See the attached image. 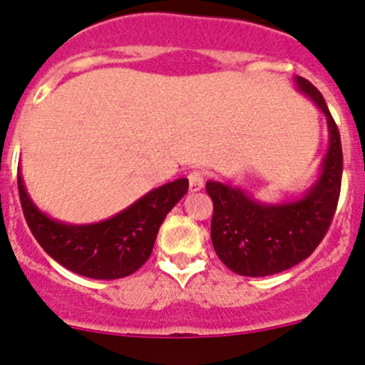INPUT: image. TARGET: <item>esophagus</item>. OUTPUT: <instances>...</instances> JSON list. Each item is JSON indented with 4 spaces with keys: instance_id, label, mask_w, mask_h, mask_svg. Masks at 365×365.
Returning a JSON list of instances; mask_svg holds the SVG:
<instances>
[{
    "instance_id": "34e87169",
    "label": "esophagus",
    "mask_w": 365,
    "mask_h": 365,
    "mask_svg": "<svg viewBox=\"0 0 365 365\" xmlns=\"http://www.w3.org/2000/svg\"><path fill=\"white\" fill-rule=\"evenodd\" d=\"M205 187V175L201 171H192L189 175V190L190 192H200Z\"/></svg>"
}]
</instances>
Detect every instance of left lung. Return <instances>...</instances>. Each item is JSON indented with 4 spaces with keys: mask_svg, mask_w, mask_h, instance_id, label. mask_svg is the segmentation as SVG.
I'll return each mask as SVG.
<instances>
[{
    "mask_svg": "<svg viewBox=\"0 0 365 365\" xmlns=\"http://www.w3.org/2000/svg\"><path fill=\"white\" fill-rule=\"evenodd\" d=\"M327 118L329 148L312 185L295 200L267 203L231 183L206 182L213 201L212 244L230 270L247 277L284 272L319 245L336 213L342 178L341 135L323 95L304 77L293 79Z\"/></svg>",
    "mask_w": 365,
    "mask_h": 365,
    "instance_id": "obj_1",
    "label": "left lung"
}]
</instances>
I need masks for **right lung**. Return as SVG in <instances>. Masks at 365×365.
Wrapping results in <instances>:
<instances>
[{"label": "right lung", "instance_id": "obj_1", "mask_svg": "<svg viewBox=\"0 0 365 365\" xmlns=\"http://www.w3.org/2000/svg\"><path fill=\"white\" fill-rule=\"evenodd\" d=\"M17 187L26 222L43 251L76 274L109 281L127 277L146 263L160 224L187 194L189 180L164 183L116 215L91 224L63 222L42 212L26 190L21 168Z\"/></svg>", "mask_w": 365, "mask_h": 365}]
</instances>
